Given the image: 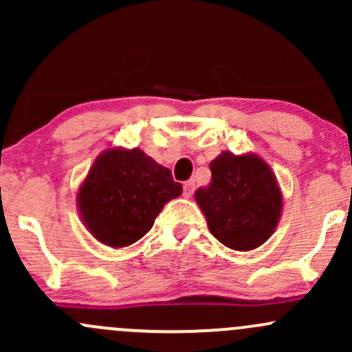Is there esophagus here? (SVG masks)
<instances>
[{"label": "esophagus", "mask_w": 352, "mask_h": 352, "mask_svg": "<svg viewBox=\"0 0 352 352\" xmlns=\"http://www.w3.org/2000/svg\"><path fill=\"white\" fill-rule=\"evenodd\" d=\"M183 188H184V196H186V198H190V196L192 195V191H195V181L192 179L186 181Z\"/></svg>", "instance_id": "34e87169"}]
</instances>
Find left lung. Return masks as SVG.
<instances>
[{"instance_id":"left-lung-1","label":"left lung","mask_w":352,"mask_h":352,"mask_svg":"<svg viewBox=\"0 0 352 352\" xmlns=\"http://www.w3.org/2000/svg\"><path fill=\"white\" fill-rule=\"evenodd\" d=\"M211 183L195 192L211 235L248 252L263 245L282 217V191L270 166L253 153L223 151L210 162Z\"/></svg>"}]
</instances>
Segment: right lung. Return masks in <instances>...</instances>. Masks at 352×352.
<instances>
[{"instance_id": "add662e5", "label": "right lung", "mask_w": 352, "mask_h": 352, "mask_svg": "<svg viewBox=\"0 0 352 352\" xmlns=\"http://www.w3.org/2000/svg\"><path fill=\"white\" fill-rule=\"evenodd\" d=\"M181 192L171 171L144 151L109 147L78 188L77 208L94 238L122 248L144 236L166 203Z\"/></svg>"}]
</instances>
